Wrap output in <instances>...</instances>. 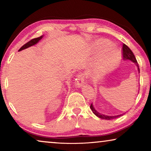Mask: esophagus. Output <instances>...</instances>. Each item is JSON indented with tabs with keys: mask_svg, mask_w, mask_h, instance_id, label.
I'll return each mask as SVG.
<instances>
[{
	"mask_svg": "<svg viewBox=\"0 0 151 151\" xmlns=\"http://www.w3.org/2000/svg\"><path fill=\"white\" fill-rule=\"evenodd\" d=\"M76 84L78 86H81L84 84V81H85V78H84V75L83 73H80L78 75L77 79L76 80Z\"/></svg>",
	"mask_w": 151,
	"mask_h": 151,
	"instance_id": "obj_1",
	"label": "esophagus"
}]
</instances>
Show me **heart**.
Listing matches in <instances>:
<instances>
[{"mask_svg":"<svg viewBox=\"0 0 151 151\" xmlns=\"http://www.w3.org/2000/svg\"><path fill=\"white\" fill-rule=\"evenodd\" d=\"M96 47L102 52V64L107 69H112L121 59V53L117 47L111 46V42L104 39H100L95 43Z\"/></svg>","mask_w":151,"mask_h":151,"instance_id":"b5f03b06","label":"heart"}]
</instances>
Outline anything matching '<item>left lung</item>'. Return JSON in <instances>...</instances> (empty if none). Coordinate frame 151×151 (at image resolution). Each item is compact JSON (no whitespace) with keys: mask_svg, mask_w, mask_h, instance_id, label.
I'll return each instance as SVG.
<instances>
[{"mask_svg":"<svg viewBox=\"0 0 151 151\" xmlns=\"http://www.w3.org/2000/svg\"><path fill=\"white\" fill-rule=\"evenodd\" d=\"M122 55H123V58L124 60H130L133 62V63H135L137 66L138 67V64H137V61L136 60L135 55H134L133 53L132 52V51L130 49V48L127 45H126L125 44H123L122 45ZM138 71H139V67H138ZM90 108L91 109V111H93V113H94L96 116H98V117H100L101 119H115L117 118V117H120L121 115H115V116H108V115H105L103 114H101V113H98L96 109L93 108V106L91 104L90 106Z\"/></svg>","mask_w":151,"mask_h":151,"instance_id":"1","label":"left lung"}]
</instances>
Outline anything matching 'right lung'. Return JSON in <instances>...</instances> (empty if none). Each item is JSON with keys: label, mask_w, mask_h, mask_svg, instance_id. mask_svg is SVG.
<instances>
[{"label": "right lung", "mask_w": 151, "mask_h": 151, "mask_svg": "<svg viewBox=\"0 0 151 151\" xmlns=\"http://www.w3.org/2000/svg\"><path fill=\"white\" fill-rule=\"evenodd\" d=\"M42 36H41L40 37H38V38H34V39H32V40L29 41L26 43V44H24L23 46L21 47V48H20V49L18 51H21L22 49H27L28 48V47H29L31 46H32V45H36L37 42H38L39 40H40V39H42Z\"/></svg>", "instance_id": "obj_1"}]
</instances>
